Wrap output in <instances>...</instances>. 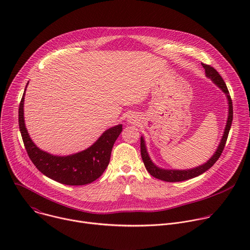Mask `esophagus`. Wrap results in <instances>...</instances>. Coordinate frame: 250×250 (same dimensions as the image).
Segmentation results:
<instances>
[{"instance_id": "obj_1", "label": "esophagus", "mask_w": 250, "mask_h": 250, "mask_svg": "<svg viewBox=\"0 0 250 250\" xmlns=\"http://www.w3.org/2000/svg\"><path fill=\"white\" fill-rule=\"evenodd\" d=\"M127 121L129 122V124H135V123L137 122V118L131 115L130 117H128V118H127Z\"/></svg>"}]
</instances>
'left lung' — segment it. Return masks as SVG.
I'll return each instance as SVG.
<instances>
[{"label":"left lung","instance_id":"left-lung-1","mask_svg":"<svg viewBox=\"0 0 250 250\" xmlns=\"http://www.w3.org/2000/svg\"><path fill=\"white\" fill-rule=\"evenodd\" d=\"M203 67L205 68V73L206 76L210 79L213 83H215L227 96L228 99V104H229V115H228V120H227V125L224 130V134L222 136V139L220 141V145L216 150V152L212 154V156L204 164L199 165L197 167L191 168V169H184V170H177V169H164V168H160L157 165H155L153 163V161L151 160L148 152H147V148H146V140L145 137L141 136L140 137V152H141V158L144 160L145 166L146 168V170L149 172V174L159 180L162 181H166V182H180V181H185V180H189L192 179V178H195L201 174H203L204 172H206L208 169H209L213 164L217 162V160L220 158L225 146L226 142L228 139V135L231 126V123H232V117H233V111H232V102L228 90V87L224 81V79L222 78V76L219 74L218 71L209 66V65H206V64H202Z\"/></svg>","mask_w":250,"mask_h":250}]
</instances>
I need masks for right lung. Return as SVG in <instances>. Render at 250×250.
Listing matches in <instances>:
<instances>
[{"mask_svg":"<svg viewBox=\"0 0 250 250\" xmlns=\"http://www.w3.org/2000/svg\"><path fill=\"white\" fill-rule=\"evenodd\" d=\"M26 86L20 103L19 125L24 147L35 167L46 177L64 185H86L98 179L109 165L114 144L123 130V125H118L106 129L95 144L83 151L67 156L50 154L33 144L25 127L23 102Z\"/></svg>","mask_w":250,"mask_h":250,"instance_id":"1","label":"right lung"}]
</instances>
